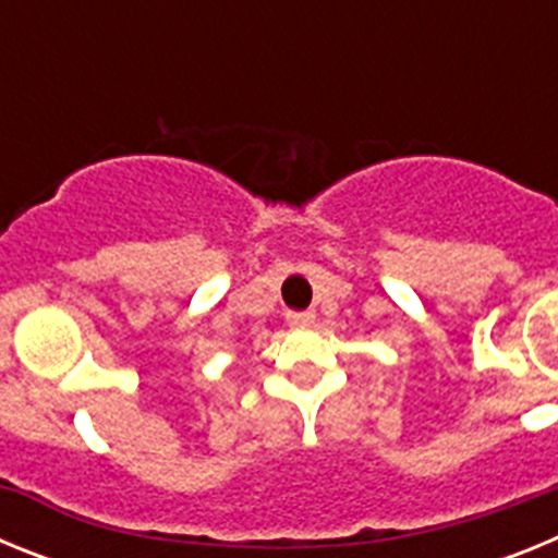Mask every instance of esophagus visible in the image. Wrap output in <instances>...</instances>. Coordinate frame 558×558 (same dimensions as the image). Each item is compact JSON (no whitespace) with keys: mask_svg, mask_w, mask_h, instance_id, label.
<instances>
[{"mask_svg":"<svg viewBox=\"0 0 558 558\" xmlns=\"http://www.w3.org/2000/svg\"><path fill=\"white\" fill-rule=\"evenodd\" d=\"M315 322V313H288V324L290 327H310Z\"/></svg>","mask_w":558,"mask_h":558,"instance_id":"1","label":"esophagus"}]
</instances>
